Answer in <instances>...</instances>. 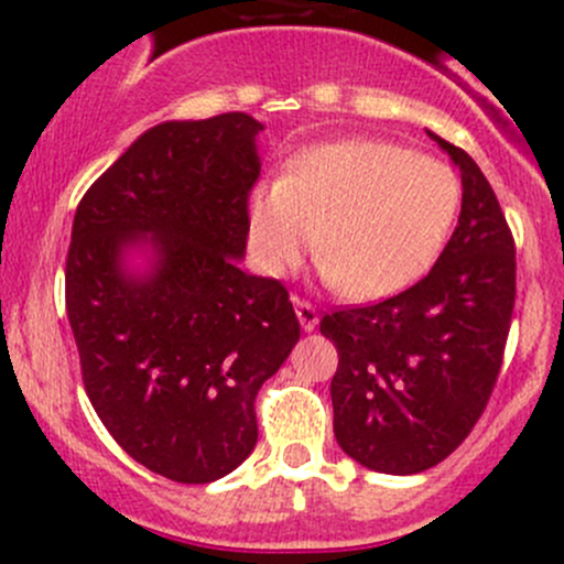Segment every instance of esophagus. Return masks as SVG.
<instances>
[{
    "label": "esophagus",
    "mask_w": 564,
    "mask_h": 564,
    "mask_svg": "<svg viewBox=\"0 0 564 564\" xmlns=\"http://www.w3.org/2000/svg\"><path fill=\"white\" fill-rule=\"evenodd\" d=\"M294 311H297V318H300V324H303V329H314L316 324H318V314H316V308L314 305L308 303V300H303V297H294Z\"/></svg>",
    "instance_id": "34e87169"
}]
</instances>
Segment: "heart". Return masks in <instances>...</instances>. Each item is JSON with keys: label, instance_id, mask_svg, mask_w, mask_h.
<instances>
[{"label": "heart", "instance_id": "obj_1", "mask_svg": "<svg viewBox=\"0 0 564 564\" xmlns=\"http://www.w3.org/2000/svg\"><path fill=\"white\" fill-rule=\"evenodd\" d=\"M458 204V176L436 158L379 139L318 144L250 193V253L267 275H289L316 231V259L340 292L388 297L434 264Z\"/></svg>", "mask_w": 564, "mask_h": 564}]
</instances>
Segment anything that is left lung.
Here are the masks:
<instances>
[{
    "label": "left lung",
    "instance_id": "obj_1",
    "mask_svg": "<svg viewBox=\"0 0 564 564\" xmlns=\"http://www.w3.org/2000/svg\"><path fill=\"white\" fill-rule=\"evenodd\" d=\"M460 169L451 242L414 286L324 314L338 349L329 395L340 451L384 475H417L469 436L497 384L516 305V242L486 174L431 133Z\"/></svg>",
    "mask_w": 564,
    "mask_h": 564
}]
</instances>
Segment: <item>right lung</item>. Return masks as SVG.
Listing matches in <instances>:
<instances>
[{
  "instance_id": "add662e5",
  "label": "right lung",
  "mask_w": 564,
  "mask_h": 564,
  "mask_svg": "<svg viewBox=\"0 0 564 564\" xmlns=\"http://www.w3.org/2000/svg\"><path fill=\"white\" fill-rule=\"evenodd\" d=\"M259 130L242 111L158 124L73 218L65 308L84 390L117 445L174 482H213L253 453L256 395L300 340L286 286L237 267ZM135 241L159 256L147 279L121 270Z\"/></svg>"
}]
</instances>
